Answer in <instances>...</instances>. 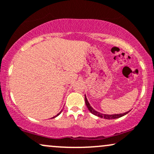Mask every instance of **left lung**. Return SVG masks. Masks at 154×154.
<instances>
[{
	"label": "left lung",
	"instance_id": "left-lung-1",
	"mask_svg": "<svg viewBox=\"0 0 154 154\" xmlns=\"http://www.w3.org/2000/svg\"><path fill=\"white\" fill-rule=\"evenodd\" d=\"M85 104L86 106H87L88 109V110L90 111L93 115H94V116H98V117L99 118H104V119H116V118H119L121 117H123V116H125V115H126L128 112H129L130 111H131V109H130L129 111H127V112H124V113H119V114H112V115L104 114V113L98 112V111H96L95 109H94V108L91 107V104H89L88 101L87 97H86L85 95Z\"/></svg>",
	"mask_w": 154,
	"mask_h": 154
}]
</instances>
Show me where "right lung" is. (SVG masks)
<instances>
[{
  "instance_id": "add662e5",
  "label": "right lung",
  "mask_w": 154,
  "mask_h": 154,
  "mask_svg": "<svg viewBox=\"0 0 154 154\" xmlns=\"http://www.w3.org/2000/svg\"><path fill=\"white\" fill-rule=\"evenodd\" d=\"M62 111H63V110H61V111H60V112H59V113H58V114H57V115H56V116H54V117H52V118H56V117H57V116H59V115H60V113H61V112H62Z\"/></svg>"
}]
</instances>
